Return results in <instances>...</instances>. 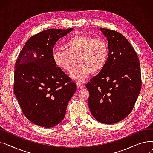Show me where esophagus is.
Listing matches in <instances>:
<instances>
[{
  "label": "esophagus",
  "mask_w": 153,
  "mask_h": 153,
  "mask_svg": "<svg viewBox=\"0 0 153 153\" xmlns=\"http://www.w3.org/2000/svg\"><path fill=\"white\" fill-rule=\"evenodd\" d=\"M77 87L80 89H83L84 88V86L82 82H77Z\"/></svg>",
  "instance_id": "1"
}]
</instances>
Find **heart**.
Segmentation results:
<instances>
[{"instance_id": "1", "label": "heart", "mask_w": 153, "mask_h": 153, "mask_svg": "<svg viewBox=\"0 0 153 153\" xmlns=\"http://www.w3.org/2000/svg\"><path fill=\"white\" fill-rule=\"evenodd\" d=\"M64 49L55 50L53 59L56 66L62 70L71 72L77 59L79 65L71 74V77L81 81L102 70L107 63L109 49L105 39L87 35H76L64 45Z\"/></svg>"}]
</instances>
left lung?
I'll return each mask as SVG.
<instances>
[{"mask_svg":"<svg viewBox=\"0 0 153 153\" xmlns=\"http://www.w3.org/2000/svg\"><path fill=\"white\" fill-rule=\"evenodd\" d=\"M108 42L109 53L103 68L86 84L92 116L105 124L117 123L132 111L141 88L139 59L121 33L100 28Z\"/></svg>","mask_w":153,"mask_h":153,"instance_id":"obj_1","label":"left lung"}]
</instances>
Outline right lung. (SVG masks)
<instances>
[{"mask_svg":"<svg viewBox=\"0 0 153 153\" xmlns=\"http://www.w3.org/2000/svg\"><path fill=\"white\" fill-rule=\"evenodd\" d=\"M73 28H51L31 36L15 65L14 94L31 122L45 128L58 125L77 89L53 59L54 45Z\"/></svg>","mask_w":153,"mask_h":153,"instance_id":"1","label":"right lung"}]
</instances>
